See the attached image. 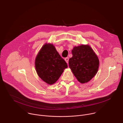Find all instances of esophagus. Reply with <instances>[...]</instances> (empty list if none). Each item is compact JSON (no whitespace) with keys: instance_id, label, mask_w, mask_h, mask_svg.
<instances>
[{"instance_id":"esophagus-1","label":"esophagus","mask_w":123,"mask_h":123,"mask_svg":"<svg viewBox=\"0 0 123 123\" xmlns=\"http://www.w3.org/2000/svg\"><path fill=\"white\" fill-rule=\"evenodd\" d=\"M65 61L66 62V63H68V57H66V58H65Z\"/></svg>"}]
</instances>
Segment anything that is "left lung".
Wrapping results in <instances>:
<instances>
[{"label":"left lung","instance_id":"8db88e82","mask_svg":"<svg viewBox=\"0 0 123 123\" xmlns=\"http://www.w3.org/2000/svg\"><path fill=\"white\" fill-rule=\"evenodd\" d=\"M72 52L73 57L68 61L69 68L79 82H88L98 72L99 60L97 56L88 45L74 47Z\"/></svg>","mask_w":123,"mask_h":123}]
</instances>
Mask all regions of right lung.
I'll list each match as a JSON object with an SVG mask.
<instances>
[{
    "label": "right lung",
    "instance_id": "obj_1",
    "mask_svg": "<svg viewBox=\"0 0 123 123\" xmlns=\"http://www.w3.org/2000/svg\"><path fill=\"white\" fill-rule=\"evenodd\" d=\"M35 67L39 77L52 85L57 81L68 66L55 47L52 44L46 43L36 57Z\"/></svg>",
    "mask_w": 123,
    "mask_h": 123
}]
</instances>
